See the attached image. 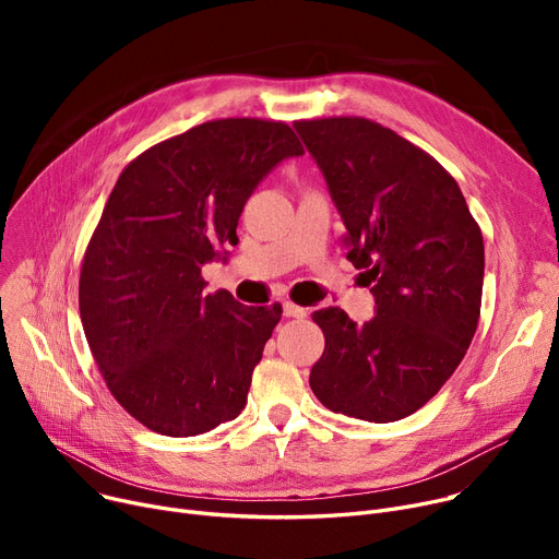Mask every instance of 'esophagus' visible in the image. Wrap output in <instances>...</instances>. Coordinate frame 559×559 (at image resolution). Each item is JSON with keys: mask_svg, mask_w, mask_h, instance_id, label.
<instances>
[{"mask_svg": "<svg viewBox=\"0 0 559 559\" xmlns=\"http://www.w3.org/2000/svg\"><path fill=\"white\" fill-rule=\"evenodd\" d=\"M283 314H285L287 319H304V317L308 314V310L301 308V306H297V304H292V301H285V304H283Z\"/></svg>", "mask_w": 559, "mask_h": 559, "instance_id": "esophagus-1", "label": "esophagus"}]
</instances>
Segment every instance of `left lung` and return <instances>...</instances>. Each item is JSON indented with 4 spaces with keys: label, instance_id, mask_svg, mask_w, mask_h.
I'll return each mask as SVG.
<instances>
[{
    "label": "left lung",
    "instance_id": "left-lung-1",
    "mask_svg": "<svg viewBox=\"0 0 559 559\" xmlns=\"http://www.w3.org/2000/svg\"><path fill=\"white\" fill-rule=\"evenodd\" d=\"M346 226V258L371 285L365 324L317 310L324 354L310 371L333 413L388 424L417 413L474 340L483 233L453 176L419 146L365 117L295 122Z\"/></svg>",
    "mask_w": 559,
    "mask_h": 559
}]
</instances>
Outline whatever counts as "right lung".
<instances>
[{"label": "right lung", "instance_id": "right-lung-1", "mask_svg": "<svg viewBox=\"0 0 559 559\" xmlns=\"http://www.w3.org/2000/svg\"><path fill=\"white\" fill-rule=\"evenodd\" d=\"M304 146L285 122L228 117L154 144L117 179L87 242L79 310L110 394L154 432L194 437L238 417L281 306L205 295L247 199Z\"/></svg>", "mask_w": 559, "mask_h": 559}]
</instances>
